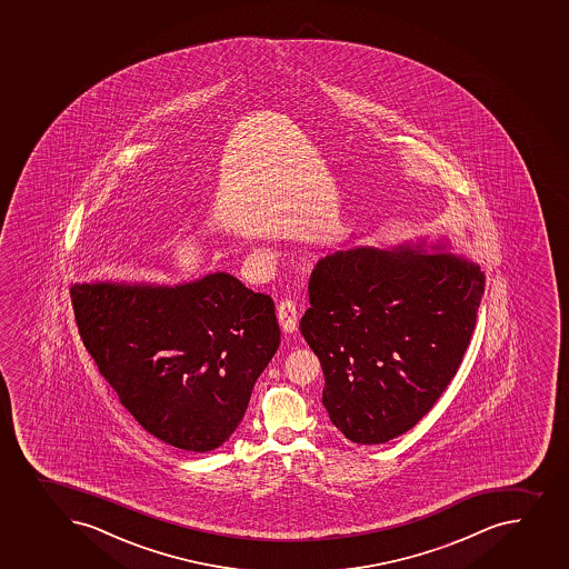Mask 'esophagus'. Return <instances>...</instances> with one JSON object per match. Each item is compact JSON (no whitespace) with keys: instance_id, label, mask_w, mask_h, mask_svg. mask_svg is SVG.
<instances>
[{"instance_id":"esophagus-1","label":"esophagus","mask_w":569,"mask_h":569,"mask_svg":"<svg viewBox=\"0 0 569 569\" xmlns=\"http://www.w3.org/2000/svg\"><path fill=\"white\" fill-rule=\"evenodd\" d=\"M276 316H278V321H280L281 328H283L286 333H293L297 327H299V310H297V305H295L293 300H281Z\"/></svg>"}]
</instances>
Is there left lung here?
I'll list each match as a JSON object with an SVG mask.
<instances>
[{
  "label": "left lung",
  "mask_w": 569,
  "mask_h": 569,
  "mask_svg": "<svg viewBox=\"0 0 569 569\" xmlns=\"http://www.w3.org/2000/svg\"><path fill=\"white\" fill-rule=\"evenodd\" d=\"M482 295L485 272L455 253L356 247L317 261L300 332L345 438L386 443L427 416L460 367Z\"/></svg>",
  "instance_id": "obj_1"
}]
</instances>
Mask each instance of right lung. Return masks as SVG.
<instances>
[{
    "instance_id": "1",
    "label": "right lung",
    "mask_w": 569,
    "mask_h": 569,
    "mask_svg": "<svg viewBox=\"0 0 569 569\" xmlns=\"http://www.w3.org/2000/svg\"><path fill=\"white\" fill-rule=\"evenodd\" d=\"M84 349L147 432L208 452L236 432L280 345L274 302L228 272L181 286L73 283Z\"/></svg>"
}]
</instances>
